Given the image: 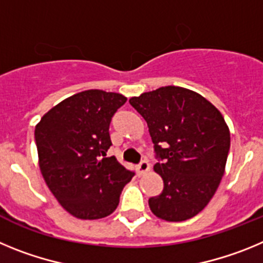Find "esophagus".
I'll return each mask as SVG.
<instances>
[{
	"label": "esophagus",
	"mask_w": 263,
	"mask_h": 263,
	"mask_svg": "<svg viewBox=\"0 0 263 263\" xmlns=\"http://www.w3.org/2000/svg\"><path fill=\"white\" fill-rule=\"evenodd\" d=\"M147 171H150V163H148L147 160H142V162L138 164V173L141 174V175H143V174H146Z\"/></svg>",
	"instance_id": "1"
}]
</instances>
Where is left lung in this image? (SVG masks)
Listing matches in <instances>:
<instances>
[{
    "instance_id": "left-lung-1",
    "label": "left lung",
    "mask_w": 263,
    "mask_h": 263,
    "mask_svg": "<svg viewBox=\"0 0 263 263\" xmlns=\"http://www.w3.org/2000/svg\"><path fill=\"white\" fill-rule=\"evenodd\" d=\"M145 118L162 163V194L148 199L152 212L166 221H184L201 212L217 191L231 147V132L205 97L175 85L129 100Z\"/></svg>"
}]
</instances>
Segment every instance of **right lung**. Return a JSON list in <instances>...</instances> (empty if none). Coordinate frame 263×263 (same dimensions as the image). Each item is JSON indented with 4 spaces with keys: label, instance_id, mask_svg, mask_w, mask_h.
<instances>
[{
    "label": "right lung",
    "instance_id": "right-lung-1",
    "mask_svg": "<svg viewBox=\"0 0 263 263\" xmlns=\"http://www.w3.org/2000/svg\"><path fill=\"white\" fill-rule=\"evenodd\" d=\"M126 97L88 89L51 108L35 126L39 168L60 205L73 217L97 220L113 213L134 174L115 157L109 124Z\"/></svg>",
    "mask_w": 263,
    "mask_h": 263
}]
</instances>
